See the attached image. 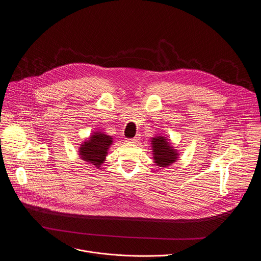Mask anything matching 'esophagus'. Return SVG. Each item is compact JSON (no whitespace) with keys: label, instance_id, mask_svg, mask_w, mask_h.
<instances>
[{"label":"esophagus","instance_id":"1","mask_svg":"<svg viewBox=\"0 0 261 261\" xmlns=\"http://www.w3.org/2000/svg\"><path fill=\"white\" fill-rule=\"evenodd\" d=\"M140 135L138 134V135H136L135 137H133V138H129L128 139V141H129V143H132V144H135V143H137V141L140 139V137H139Z\"/></svg>","mask_w":261,"mask_h":261}]
</instances>
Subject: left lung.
<instances>
[{"label": "left lung", "instance_id": "obj_1", "mask_svg": "<svg viewBox=\"0 0 261 261\" xmlns=\"http://www.w3.org/2000/svg\"><path fill=\"white\" fill-rule=\"evenodd\" d=\"M152 152L153 158L157 167L168 168L178 160V152L171 146L167 137L156 136L152 138Z\"/></svg>", "mask_w": 261, "mask_h": 261}]
</instances>
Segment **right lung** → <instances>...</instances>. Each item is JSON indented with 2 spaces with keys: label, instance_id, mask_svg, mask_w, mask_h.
Returning a JSON list of instances; mask_svg holds the SVG:
<instances>
[{
  "label": "right lung",
  "instance_id": "1",
  "mask_svg": "<svg viewBox=\"0 0 261 261\" xmlns=\"http://www.w3.org/2000/svg\"><path fill=\"white\" fill-rule=\"evenodd\" d=\"M112 143L113 140L110 135L101 131L93 132L79 148V156L82 160L99 169L105 161L108 149Z\"/></svg>",
  "mask_w": 261,
  "mask_h": 261
}]
</instances>
